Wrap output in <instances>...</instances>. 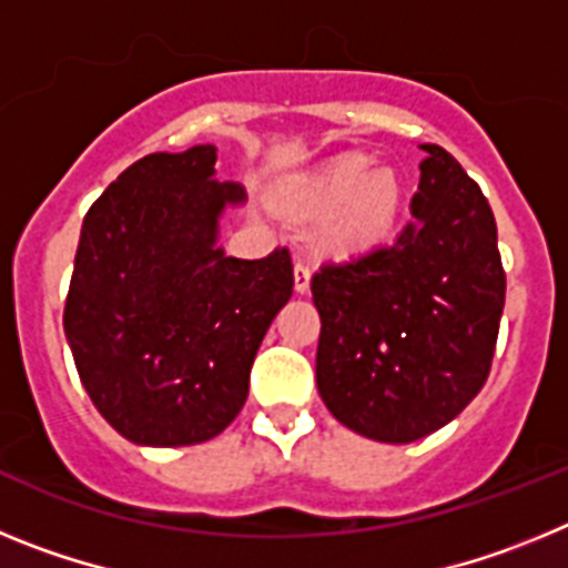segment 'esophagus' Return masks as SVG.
<instances>
[{"mask_svg":"<svg viewBox=\"0 0 568 568\" xmlns=\"http://www.w3.org/2000/svg\"><path fill=\"white\" fill-rule=\"evenodd\" d=\"M310 290V264L307 261H295V293H307Z\"/></svg>","mask_w":568,"mask_h":568,"instance_id":"34e87169","label":"esophagus"}]
</instances>
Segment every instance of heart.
Returning a JSON list of instances; mask_svg holds the SVG:
<instances>
[{
  "mask_svg": "<svg viewBox=\"0 0 568 568\" xmlns=\"http://www.w3.org/2000/svg\"><path fill=\"white\" fill-rule=\"evenodd\" d=\"M295 207L304 219H324L315 235L321 250L366 253L393 233L400 184L393 170H369L366 155H344L295 193Z\"/></svg>",
  "mask_w": 568,
  "mask_h": 568,
  "instance_id": "b5f03b06",
  "label": "heart"
}]
</instances>
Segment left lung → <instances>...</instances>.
Instances as JSON below:
<instances>
[{
    "label": "left lung",
    "mask_w": 568,
    "mask_h": 568,
    "mask_svg": "<svg viewBox=\"0 0 568 568\" xmlns=\"http://www.w3.org/2000/svg\"><path fill=\"white\" fill-rule=\"evenodd\" d=\"M424 150L413 222L310 284L321 398L384 444H413L464 413L489 378L506 298L486 195L444 148Z\"/></svg>",
    "instance_id": "8db88e82"
}]
</instances>
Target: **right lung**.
<instances>
[{
    "instance_id": "1",
    "label": "right lung",
    "mask_w": 568,
    "mask_h": 568,
    "mask_svg": "<svg viewBox=\"0 0 568 568\" xmlns=\"http://www.w3.org/2000/svg\"><path fill=\"white\" fill-rule=\"evenodd\" d=\"M244 202L215 179L213 144H195L130 164L84 215L64 335L90 400L133 444H202L247 400L293 261L224 255L219 219Z\"/></svg>"
}]
</instances>
